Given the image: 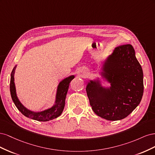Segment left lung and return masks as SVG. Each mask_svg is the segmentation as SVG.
Returning <instances> with one entry per match:
<instances>
[{"label": "left lung", "instance_id": "1", "mask_svg": "<svg viewBox=\"0 0 155 155\" xmlns=\"http://www.w3.org/2000/svg\"><path fill=\"white\" fill-rule=\"evenodd\" d=\"M99 74L87 82L86 91L94 113L110 121L122 120L142 100L143 74L130 45L116 48L102 61Z\"/></svg>", "mask_w": 155, "mask_h": 155}]
</instances>
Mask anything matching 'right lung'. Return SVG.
Instances as JSON below:
<instances>
[{
    "instance_id": "right-lung-1",
    "label": "right lung",
    "mask_w": 155,
    "mask_h": 155,
    "mask_svg": "<svg viewBox=\"0 0 155 155\" xmlns=\"http://www.w3.org/2000/svg\"><path fill=\"white\" fill-rule=\"evenodd\" d=\"M17 66V65L16 64L14 67L11 74L10 88L12 100L18 110L27 118L39 121H48L59 117L63 111L70 83L75 78L74 75H70L59 83L56 90L55 101L52 106L43 110L33 111L23 105L17 95L15 78H14Z\"/></svg>"
}]
</instances>
